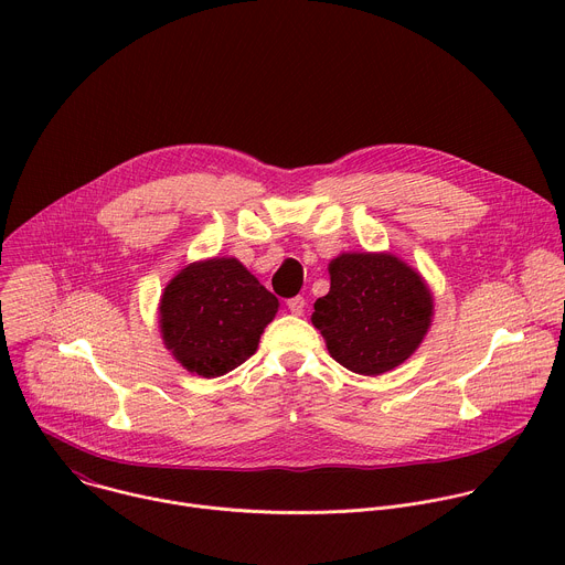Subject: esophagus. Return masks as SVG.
<instances>
[{
  "instance_id": "1",
  "label": "esophagus",
  "mask_w": 565,
  "mask_h": 565,
  "mask_svg": "<svg viewBox=\"0 0 565 565\" xmlns=\"http://www.w3.org/2000/svg\"><path fill=\"white\" fill-rule=\"evenodd\" d=\"M286 306H288V310H290L292 315H301V312H303V308H306V299H303L301 295H297V297L288 299V301H286Z\"/></svg>"
}]
</instances>
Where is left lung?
I'll list each match as a JSON object with an SVG mask.
<instances>
[{
  "instance_id": "8db88e82",
  "label": "left lung",
  "mask_w": 565,
  "mask_h": 565,
  "mask_svg": "<svg viewBox=\"0 0 565 565\" xmlns=\"http://www.w3.org/2000/svg\"><path fill=\"white\" fill-rule=\"evenodd\" d=\"M329 275L331 290L310 319L335 362L380 375L414 355L431 327L434 297L412 266L391 253H344Z\"/></svg>"
}]
</instances>
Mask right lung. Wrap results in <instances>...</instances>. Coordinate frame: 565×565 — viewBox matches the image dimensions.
I'll return each instance as SVG.
<instances>
[{
  "mask_svg": "<svg viewBox=\"0 0 565 565\" xmlns=\"http://www.w3.org/2000/svg\"><path fill=\"white\" fill-rule=\"evenodd\" d=\"M279 299L234 257L185 266L160 297V335L172 355L203 377H218L255 355Z\"/></svg>",
  "mask_w": 565,
  "mask_h": 565,
  "instance_id": "add662e5",
  "label": "right lung"
}]
</instances>
